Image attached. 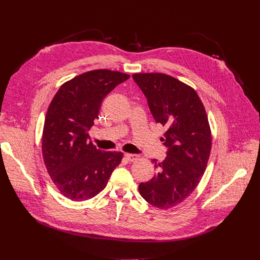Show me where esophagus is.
<instances>
[{
    "label": "esophagus",
    "mask_w": 260,
    "mask_h": 260,
    "mask_svg": "<svg viewBox=\"0 0 260 260\" xmlns=\"http://www.w3.org/2000/svg\"><path fill=\"white\" fill-rule=\"evenodd\" d=\"M124 156H125V158H126L127 160H129V161H135V160H137L138 157H139V155H137V154H131V153H124Z\"/></svg>",
    "instance_id": "esophagus-1"
}]
</instances>
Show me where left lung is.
I'll return each mask as SVG.
<instances>
[{"label":"left lung","instance_id":"8db88e82","mask_svg":"<svg viewBox=\"0 0 260 260\" xmlns=\"http://www.w3.org/2000/svg\"><path fill=\"white\" fill-rule=\"evenodd\" d=\"M133 78L145 94L157 123L166 126L167 157L157 162L158 173L142 182V198L159 209H170L187 199L206 170L212 136L205 107L189 85L162 73H137Z\"/></svg>","mask_w":260,"mask_h":260}]
</instances>
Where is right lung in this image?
Here are the masks:
<instances>
[{"label": "right lung", "mask_w": 260, "mask_h": 260, "mask_svg": "<svg viewBox=\"0 0 260 260\" xmlns=\"http://www.w3.org/2000/svg\"><path fill=\"white\" fill-rule=\"evenodd\" d=\"M128 78L118 71H89L63 83L52 99L43 127L42 154L63 197L75 202L92 199L121 162L122 152L98 149L88 131L104 98Z\"/></svg>", "instance_id": "1"}]
</instances>
